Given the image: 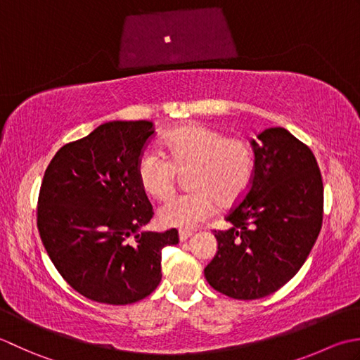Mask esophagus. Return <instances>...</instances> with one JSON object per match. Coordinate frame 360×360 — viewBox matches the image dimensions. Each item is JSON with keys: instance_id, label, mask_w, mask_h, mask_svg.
I'll return each mask as SVG.
<instances>
[{"instance_id": "34e87169", "label": "esophagus", "mask_w": 360, "mask_h": 360, "mask_svg": "<svg viewBox=\"0 0 360 360\" xmlns=\"http://www.w3.org/2000/svg\"><path fill=\"white\" fill-rule=\"evenodd\" d=\"M191 236H193V231H185V230H181V231L179 233V238H180V240H181V242L188 240Z\"/></svg>"}]
</instances>
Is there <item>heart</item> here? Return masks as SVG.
<instances>
[{"instance_id": "b5f03b06", "label": "heart", "mask_w": 360, "mask_h": 360, "mask_svg": "<svg viewBox=\"0 0 360 360\" xmlns=\"http://www.w3.org/2000/svg\"><path fill=\"white\" fill-rule=\"evenodd\" d=\"M166 157L146 149L136 161V179L146 194L166 200L174 194L177 174H186L191 193L161 205L158 221L163 226L193 230L221 207H231L250 189L256 157L244 138H230L222 130L189 124L163 138Z\"/></svg>"}]
</instances>
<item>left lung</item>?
Masks as SVG:
<instances>
[{
  "label": "left lung",
  "instance_id": "8db88e82",
  "mask_svg": "<svg viewBox=\"0 0 360 360\" xmlns=\"http://www.w3.org/2000/svg\"><path fill=\"white\" fill-rule=\"evenodd\" d=\"M252 139L253 183L214 231L217 253L205 267L212 289L236 300L276 292L309 256L323 221V181L312 150L283 127Z\"/></svg>",
  "mask_w": 360,
  "mask_h": 360
}]
</instances>
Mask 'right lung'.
Here are the masks:
<instances>
[{
	"mask_svg": "<svg viewBox=\"0 0 360 360\" xmlns=\"http://www.w3.org/2000/svg\"><path fill=\"white\" fill-rule=\"evenodd\" d=\"M150 121H110L65 144L41 181L37 226L51 261L72 289L98 303L130 304L161 281V248L179 231H141L153 216L136 161Z\"/></svg>",
	"mask_w": 360,
	"mask_h": 360,
	"instance_id": "add662e5",
	"label": "right lung"
}]
</instances>
